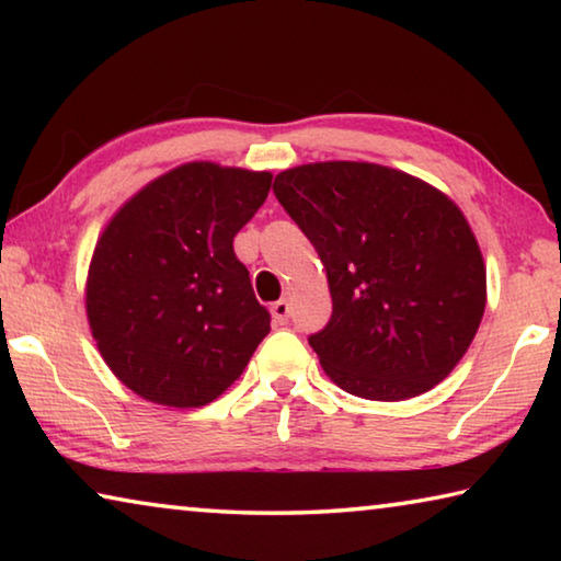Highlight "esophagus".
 Instances as JSON below:
<instances>
[{
  "instance_id": "1",
  "label": "esophagus",
  "mask_w": 561,
  "mask_h": 561,
  "mask_svg": "<svg viewBox=\"0 0 561 561\" xmlns=\"http://www.w3.org/2000/svg\"><path fill=\"white\" fill-rule=\"evenodd\" d=\"M272 319L277 321V324H287L289 321V301L287 299H279L272 304Z\"/></svg>"
}]
</instances>
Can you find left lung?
I'll return each mask as SVG.
<instances>
[{
    "label": "left lung",
    "mask_w": 561,
    "mask_h": 561,
    "mask_svg": "<svg viewBox=\"0 0 561 561\" xmlns=\"http://www.w3.org/2000/svg\"><path fill=\"white\" fill-rule=\"evenodd\" d=\"M274 195L314 244L334 309L309 336L327 376L368 401L431 391L468 351L485 311V264L458 205L376 163H311Z\"/></svg>",
    "instance_id": "1"
}]
</instances>
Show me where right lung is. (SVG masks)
Returning <instances> with one entry per match:
<instances>
[{
	"mask_svg": "<svg viewBox=\"0 0 561 561\" xmlns=\"http://www.w3.org/2000/svg\"><path fill=\"white\" fill-rule=\"evenodd\" d=\"M270 185L272 173L187 163L130 197L103 230L87 284L91 334L146 401H215L270 334V311L232 247Z\"/></svg>",
	"mask_w": 561,
	"mask_h": 561,
	"instance_id": "1",
	"label": "right lung"
}]
</instances>
